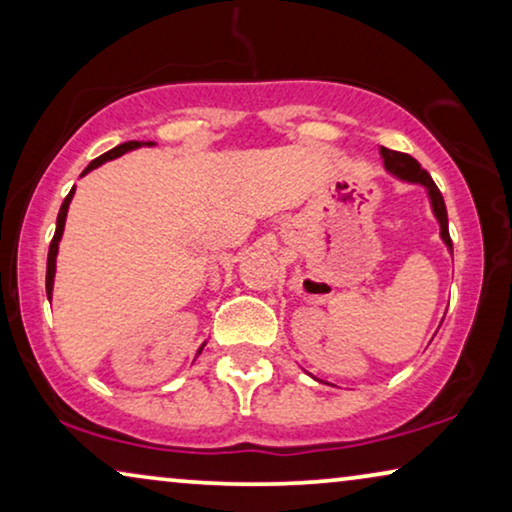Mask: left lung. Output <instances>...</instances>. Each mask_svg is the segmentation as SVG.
<instances>
[{
	"label": "left lung",
	"instance_id": "left-lung-1",
	"mask_svg": "<svg viewBox=\"0 0 512 512\" xmlns=\"http://www.w3.org/2000/svg\"><path fill=\"white\" fill-rule=\"evenodd\" d=\"M380 156L384 160V170L394 174V177L403 179V181H410V184H419V186L426 188V193H429V200H431V209H433V214H436V219L440 223V237H443V242L447 244V249L452 251L450 228H447L445 200H443V195H440L438 186L433 184L431 174L426 172V170H422V165H419L412 156H408V153L391 151V149H384V146H382Z\"/></svg>",
	"mask_w": 512,
	"mask_h": 512
}]
</instances>
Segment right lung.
I'll use <instances>...</instances> for the list:
<instances>
[{
	"instance_id": "right-lung-1",
	"label": "right lung",
	"mask_w": 512,
	"mask_h": 512,
	"mask_svg": "<svg viewBox=\"0 0 512 512\" xmlns=\"http://www.w3.org/2000/svg\"><path fill=\"white\" fill-rule=\"evenodd\" d=\"M153 146V142H125V144H118V146H114V149L111 151H107V153H102L100 158H95L93 163H90L86 170H83V174H88L90 170H95V167H100L102 163H107V160H114V158H118V156H123V153H128V151H132V149H139V146ZM81 174V177H83ZM72 198H74V188L72 191H69V195L65 198V202H62V207H60V212H58V223H55V235H53V240H51V247H48V261H46V296H48V300L53 298V277H55V258H58V244H60V240H62V230H65V221H67V209H69V202H72ZM205 347V345H202ZM202 347L198 349V354L202 352Z\"/></svg>"
}]
</instances>
